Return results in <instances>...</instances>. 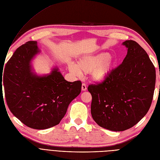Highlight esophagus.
<instances>
[{"label":"esophagus","mask_w":160,"mask_h":160,"mask_svg":"<svg viewBox=\"0 0 160 160\" xmlns=\"http://www.w3.org/2000/svg\"><path fill=\"white\" fill-rule=\"evenodd\" d=\"M87 89V88L86 84H84V83H82V86H81V90H82V91H86Z\"/></svg>","instance_id":"obj_1"}]
</instances>
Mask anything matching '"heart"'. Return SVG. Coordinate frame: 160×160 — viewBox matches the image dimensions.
Returning a JSON list of instances; mask_svg holds the SVG:
<instances>
[{
  "instance_id": "1",
  "label": "heart",
  "mask_w": 160,
  "mask_h": 160,
  "mask_svg": "<svg viewBox=\"0 0 160 160\" xmlns=\"http://www.w3.org/2000/svg\"><path fill=\"white\" fill-rule=\"evenodd\" d=\"M117 62L108 53H100L93 55H84L78 61V64L70 62L67 67L70 73L76 76L91 73L93 81L104 82L114 70Z\"/></svg>"
}]
</instances>
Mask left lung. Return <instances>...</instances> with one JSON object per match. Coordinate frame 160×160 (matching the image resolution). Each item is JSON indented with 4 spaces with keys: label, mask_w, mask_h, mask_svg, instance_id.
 <instances>
[{
    "label": "left lung",
    "mask_w": 160,
    "mask_h": 160,
    "mask_svg": "<svg viewBox=\"0 0 160 160\" xmlns=\"http://www.w3.org/2000/svg\"><path fill=\"white\" fill-rule=\"evenodd\" d=\"M122 44L127 48L123 61L104 82L88 87L92 118L116 132L132 127L147 114L156 83L154 66L145 50L132 40Z\"/></svg>",
    "instance_id": "8db88e82"
}]
</instances>
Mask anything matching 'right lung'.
<instances>
[{
  "instance_id": "right-lung-1",
  "label": "right lung",
  "mask_w": 160,
  "mask_h": 160,
  "mask_svg": "<svg viewBox=\"0 0 160 160\" xmlns=\"http://www.w3.org/2000/svg\"><path fill=\"white\" fill-rule=\"evenodd\" d=\"M40 53L37 41L18 47L6 63L4 86L12 113L28 127L42 130L60 123L82 84L66 81L57 67L48 74L37 75L32 62Z\"/></svg>"
}]
</instances>
